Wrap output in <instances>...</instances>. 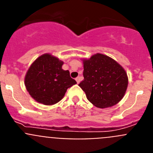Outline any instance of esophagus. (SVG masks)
I'll list each match as a JSON object with an SVG mask.
<instances>
[{"label":"esophagus","instance_id":"34e87169","mask_svg":"<svg viewBox=\"0 0 153 153\" xmlns=\"http://www.w3.org/2000/svg\"><path fill=\"white\" fill-rule=\"evenodd\" d=\"M76 83H79V82H80V77H79V76H77V77L76 78Z\"/></svg>","mask_w":153,"mask_h":153}]
</instances>
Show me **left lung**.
Instances as JSON below:
<instances>
[{
	"instance_id": "left-lung-1",
	"label": "left lung",
	"mask_w": 153,
	"mask_h": 153,
	"mask_svg": "<svg viewBox=\"0 0 153 153\" xmlns=\"http://www.w3.org/2000/svg\"><path fill=\"white\" fill-rule=\"evenodd\" d=\"M83 77L79 86L87 100L102 109L118 103L128 86L125 70L113 59L101 53L83 60Z\"/></svg>"
}]
</instances>
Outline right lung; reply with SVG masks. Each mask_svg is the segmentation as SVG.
I'll return each mask as SVG.
<instances>
[{
	"instance_id": "right-lung-1",
	"label": "right lung",
	"mask_w": 153,
	"mask_h": 153,
	"mask_svg": "<svg viewBox=\"0 0 153 153\" xmlns=\"http://www.w3.org/2000/svg\"><path fill=\"white\" fill-rule=\"evenodd\" d=\"M63 63L49 53L39 56L28 70L24 83L30 95L38 102L53 105L61 100L67 90L76 84Z\"/></svg>"
}]
</instances>
